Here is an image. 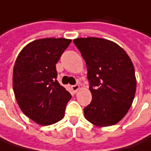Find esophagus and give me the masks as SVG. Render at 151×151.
I'll list each match as a JSON object with an SVG mask.
<instances>
[{
  "label": "esophagus",
  "instance_id": "1",
  "mask_svg": "<svg viewBox=\"0 0 151 151\" xmlns=\"http://www.w3.org/2000/svg\"><path fill=\"white\" fill-rule=\"evenodd\" d=\"M71 88H72V90H73V93H77V92L79 90L80 87L78 86V85H73V86H72Z\"/></svg>",
  "mask_w": 151,
  "mask_h": 151
}]
</instances>
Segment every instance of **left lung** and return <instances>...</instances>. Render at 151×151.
Masks as SVG:
<instances>
[{"label":"left lung","mask_w":151,"mask_h":151,"mask_svg":"<svg viewBox=\"0 0 151 151\" xmlns=\"http://www.w3.org/2000/svg\"><path fill=\"white\" fill-rule=\"evenodd\" d=\"M73 42L84 58L93 100L85 118L97 127L119 122L132 106L136 90L135 68L121 46L101 38H78Z\"/></svg>","instance_id":"left-lung-1"}]
</instances>
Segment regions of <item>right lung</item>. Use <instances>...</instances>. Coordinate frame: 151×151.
<instances>
[{
  "label": "right lung",
  "instance_id": "1",
  "mask_svg": "<svg viewBox=\"0 0 151 151\" xmlns=\"http://www.w3.org/2000/svg\"><path fill=\"white\" fill-rule=\"evenodd\" d=\"M64 38H45L23 48L13 69V90L19 108L41 126L64 116L71 94L57 81L56 63L71 43Z\"/></svg>",
  "mask_w": 151,
  "mask_h": 151
}]
</instances>
